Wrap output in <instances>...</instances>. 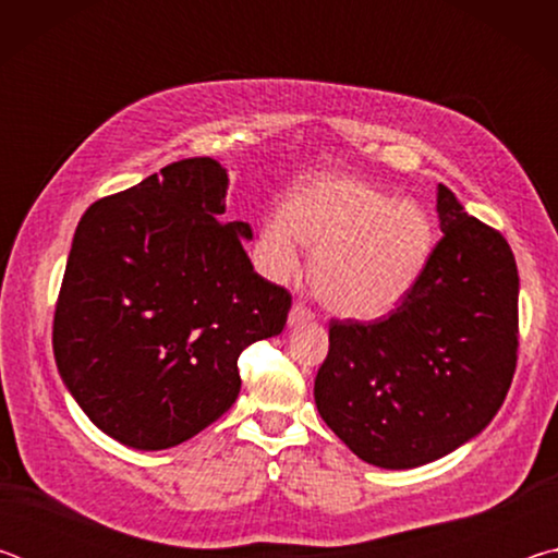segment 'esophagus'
<instances>
[{
	"mask_svg": "<svg viewBox=\"0 0 558 558\" xmlns=\"http://www.w3.org/2000/svg\"><path fill=\"white\" fill-rule=\"evenodd\" d=\"M315 319V313L313 310H307L305 305H292V310H290V315H288V325L290 327H298V325H305V323H313Z\"/></svg>",
	"mask_w": 558,
	"mask_h": 558,
	"instance_id": "1",
	"label": "esophagus"
}]
</instances>
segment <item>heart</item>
Masks as SVG:
<instances>
[{"instance_id":"1","label":"heart","mask_w":558,"mask_h":558,"mask_svg":"<svg viewBox=\"0 0 558 558\" xmlns=\"http://www.w3.org/2000/svg\"><path fill=\"white\" fill-rule=\"evenodd\" d=\"M300 243L315 251L313 288L339 317L389 315L418 286L436 245L428 211L393 202L352 177H327L300 186L286 214L263 221L260 266L272 280L302 268Z\"/></svg>"}]
</instances>
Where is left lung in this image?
<instances>
[{
	"mask_svg": "<svg viewBox=\"0 0 558 558\" xmlns=\"http://www.w3.org/2000/svg\"><path fill=\"white\" fill-rule=\"evenodd\" d=\"M442 239L386 319L329 323L323 421L356 458L409 470L448 456L502 405L517 366L519 276L505 235L438 184Z\"/></svg>",
	"mask_w": 558,
	"mask_h": 558,
	"instance_id": "1",
	"label": "left lung"
}]
</instances>
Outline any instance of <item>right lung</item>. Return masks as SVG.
I'll return each instance as SVG.
<instances>
[{"label":"right lung","instance_id":"add662e5","mask_svg":"<svg viewBox=\"0 0 558 558\" xmlns=\"http://www.w3.org/2000/svg\"><path fill=\"white\" fill-rule=\"evenodd\" d=\"M229 174L172 162L88 206L53 315V356L83 413L110 438L165 450L239 399V356L282 332L290 292L260 278L223 221Z\"/></svg>","mask_w":558,"mask_h":558}]
</instances>
